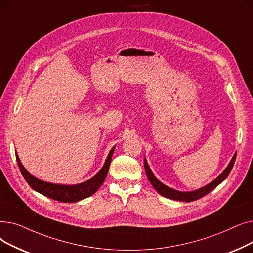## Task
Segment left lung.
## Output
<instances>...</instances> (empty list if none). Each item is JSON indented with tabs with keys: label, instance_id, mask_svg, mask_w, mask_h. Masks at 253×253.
Masks as SVG:
<instances>
[{
	"label": "left lung",
	"instance_id": "left-lung-1",
	"mask_svg": "<svg viewBox=\"0 0 253 253\" xmlns=\"http://www.w3.org/2000/svg\"><path fill=\"white\" fill-rule=\"evenodd\" d=\"M236 156H237V152L234 154L231 163L228 164V166L226 167V169L223 171V173L221 175H219L217 178H216L214 181H212L208 185L204 186V187H202L198 190L189 191V192H182V191H178V190L172 189L170 187L166 186L165 184H163L161 181H159V180L156 179L154 177V175L152 174L146 160H144V168H145V172H146L147 178L150 181V183L152 184V186L156 189V191H158L160 195H162L165 198L172 199V200H175V201L192 202V201H196V200H199V199L203 198L204 196H206L207 194H209L211 190H213L214 188L217 187L223 181V180L228 176V174L231 173V171L233 169L235 161H236Z\"/></svg>",
	"mask_w": 253,
	"mask_h": 253
}]
</instances>
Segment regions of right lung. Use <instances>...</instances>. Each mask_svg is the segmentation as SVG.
I'll use <instances>...</instances> for the list:
<instances>
[{"label": "right lung", "mask_w": 253, "mask_h": 253, "mask_svg": "<svg viewBox=\"0 0 253 253\" xmlns=\"http://www.w3.org/2000/svg\"><path fill=\"white\" fill-rule=\"evenodd\" d=\"M114 148L115 147H113L110 150L109 154H108V158L102 168V170L97 175L92 177L91 179L87 180V181L80 184H76V185H61V184H52V183L44 182L42 180H39L38 178H35L34 176H32L25 169V168H23L17 154H16V161L23 178L26 179V181L29 183V185L33 189L40 192V194H42L43 196L53 199L55 201H59L63 203H74L82 199L90 197L103 184L104 180L107 177L108 171H109V167L111 164V158L114 152Z\"/></svg>", "instance_id": "right-lung-1"}]
</instances>
